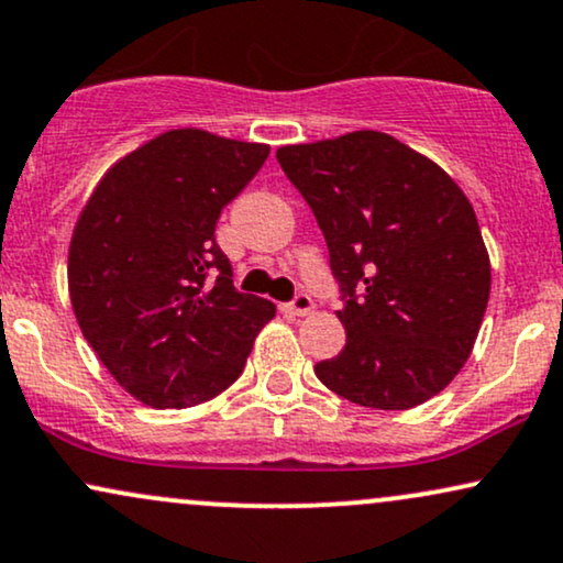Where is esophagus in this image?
Returning <instances> with one entry per match:
<instances>
[{
    "label": "esophagus",
    "instance_id": "esophagus-1",
    "mask_svg": "<svg viewBox=\"0 0 563 563\" xmlns=\"http://www.w3.org/2000/svg\"><path fill=\"white\" fill-rule=\"evenodd\" d=\"M283 311H286V314H294V317H307L314 311V301H311L309 296L301 294V296H296L290 303H283Z\"/></svg>",
    "mask_w": 563,
    "mask_h": 563
}]
</instances>
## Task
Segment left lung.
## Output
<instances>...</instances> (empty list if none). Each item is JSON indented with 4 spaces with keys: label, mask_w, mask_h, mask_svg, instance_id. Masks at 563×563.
<instances>
[{
    "label": "left lung",
    "mask_w": 563,
    "mask_h": 563,
    "mask_svg": "<svg viewBox=\"0 0 563 563\" xmlns=\"http://www.w3.org/2000/svg\"><path fill=\"white\" fill-rule=\"evenodd\" d=\"M328 241L346 349L314 367L358 406L404 411L438 396L475 349L490 256L470 199L430 157L354 131L277 148Z\"/></svg>",
    "instance_id": "left-lung-1"
}]
</instances>
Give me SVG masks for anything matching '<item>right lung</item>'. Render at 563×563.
Segmentation results:
<instances>
[{"label": "right lung", "instance_id": "1", "mask_svg": "<svg viewBox=\"0 0 563 563\" xmlns=\"http://www.w3.org/2000/svg\"><path fill=\"white\" fill-rule=\"evenodd\" d=\"M269 146L175 128L101 175L73 228L67 290L88 346L135 401L205 404L239 380L275 303L233 288L222 207Z\"/></svg>", "mask_w": 563, "mask_h": 563}]
</instances>
